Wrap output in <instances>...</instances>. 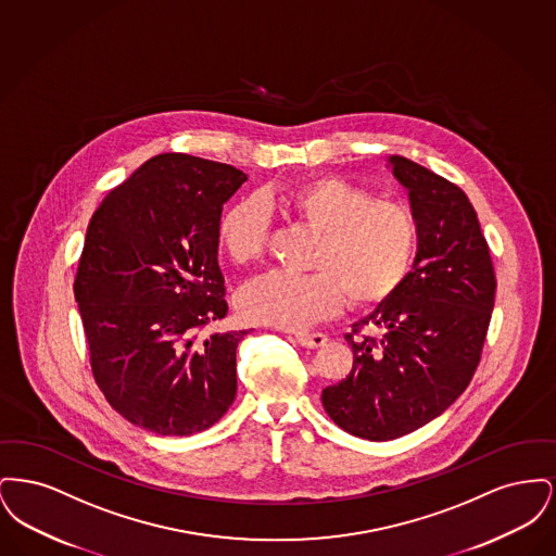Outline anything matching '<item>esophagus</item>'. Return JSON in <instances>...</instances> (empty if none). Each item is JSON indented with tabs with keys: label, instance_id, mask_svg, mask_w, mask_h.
I'll use <instances>...</instances> for the list:
<instances>
[{
	"label": "esophagus",
	"instance_id": "34e87169",
	"mask_svg": "<svg viewBox=\"0 0 556 556\" xmlns=\"http://www.w3.org/2000/svg\"><path fill=\"white\" fill-rule=\"evenodd\" d=\"M295 340L304 348H320V345L327 344V336H323V333H298Z\"/></svg>",
	"mask_w": 556,
	"mask_h": 556
}]
</instances>
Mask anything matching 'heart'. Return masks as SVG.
<instances>
[{
  "instance_id": "heart-1",
  "label": "heart",
  "mask_w": 556,
  "mask_h": 556,
  "mask_svg": "<svg viewBox=\"0 0 556 556\" xmlns=\"http://www.w3.org/2000/svg\"><path fill=\"white\" fill-rule=\"evenodd\" d=\"M266 204L318 233L315 273H268L248 283L238 295L245 320L298 331L336 315L344 300L354 311L383 306L406 283L419 243L417 218L406 206L336 175L268 195ZM268 238L270 220L256 198L231 204L216 225L218 245L236 265L261 263Z\"/></svg>"
}]
</instances>
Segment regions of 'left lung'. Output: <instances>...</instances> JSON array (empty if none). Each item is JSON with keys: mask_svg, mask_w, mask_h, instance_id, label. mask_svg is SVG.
Wrapping results in <instances>:
<instances>
[{"mask_svg": "<svg viewBox=\"0 0 556 556\" xmlns=\"http://www.w3.org/2000/svg\"><path fill=\"white\" fill-rule=\"evenodd\" d=\"M390 164L419 227L415 265L396 295L345 336L352 370L320 396L336 424L370 442L424 427L465 392L496 293L490 248L465 191L404 156ZM365 326L378 336L363 334Z\"/></svg>", "mask_w": 556, "mask_h": 556, "instance_id": "8db88e82", "label": "left lung"}]
</instances>
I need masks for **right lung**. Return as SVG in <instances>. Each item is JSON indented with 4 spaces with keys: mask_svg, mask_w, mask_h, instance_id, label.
Masks as SVG:
<instances>
[{
    "mask_svg": "<svg viewBox=\"0 0 556 556\" xmlns=\"http://www.w3.org/2000/svg\"><path fill=\"white\" fill-rule=\"evenodd\" d=\"M248 177L220 162L159 154L93 212L75 300L98 388L129 424L191 435L238 394L236 350L248 331H208L227 317L216 225Z\"/></svg>",
    "mask_w": 556,
    "mask_h": 556,
    "instance_id": "obj_1",
    "label": "right lung"
}]
</instances>
